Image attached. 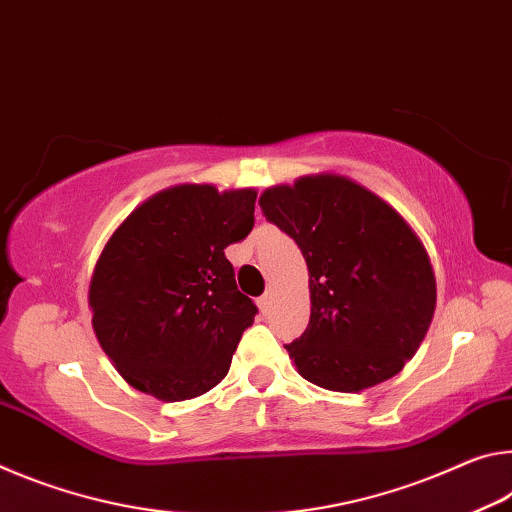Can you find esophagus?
I'll return each mask as SVG.
<instances>
[{
	"mask_svg": "<svg viewBox=\"0 0 512 512\" xmlns=\"http://www.w3.org/2000/svg\"><path fill=\"white\" fill-rule=\"evenodd\" d=\"M270 301H272V290H267L265 295H263L261 299H258V304H261L263 311H267V306H270Z\"/></svg>",
	"mask_w": 512,
	"mask_h": 512,
	"instance_id": "34e87169",
	"label": "esophagus"
}]
</instances>
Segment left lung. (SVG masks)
I'll return each instance as SVG.
<instances>
[{
  "instance_id": "8db88e82",
  "label": "left lung",
  "mask_w": 512,
  "mask_h": 512,
  "mask_svg": "<svg viewBox=\"0 0 512 512\" xmlns=\"http://www.w3.org/2000/svg\"><path fill=\"white\" fill-rule=\"evenodd\" d=\"M258 204L308 265L311 322L286 345L297 372L335 392L401 372L435 311L429 254L404 217L340 174L267 188Z\"/></svg>"
}]
</instances>
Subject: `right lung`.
I'll return each instance as SVG.
<instances>
[{
	"label": "right lung",
	"mask_w": 512,
	"mask_h": 512,
	"mask_svg": "<svg viewBox=\"0 0 512 512\" xmlns=\"http://www.w3.org/2000/svg\"><path fill=\"white\" fill-rule=\"evenodd\" d=\"M256 190L183 183L140 204L90 279L92 329L122 379L161 401L215 388L258 308L224 249L254 229Z\"/></svg>",
	"instance_id": "right-lung-1"
}]
</instances>
